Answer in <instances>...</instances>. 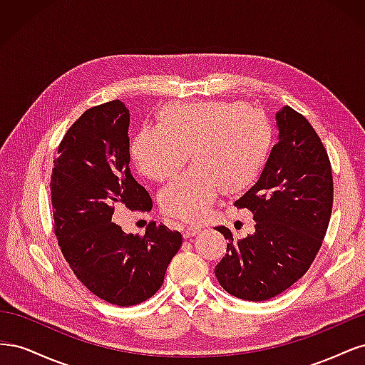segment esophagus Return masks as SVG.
Segmentation results:
<instances>
[{"instance_id":"1","label":"esophagus","mask_w":365,"mask_h":365,"mask_svg":"<svg viewBox=\"0 0 365 365\" xmlns=\"http://www.w3.org/2000/svg\"><path fill=\"white\" fill-rule=\"evenodd\" d=\"M197 231H200V227H195V225H185L182 227V236L184 237H192L195 236Z\"/></svg>"}]
</instances>
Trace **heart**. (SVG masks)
Returning <instances> with one entry per match:
<instances>
[{"label":"heart","instance_id":"obj_1","mask_svg":"<svg viewBox=\"0 0 365 365\" xmlns=\"http://www.w3.org/2000/svg\"><path fill=\"white\" fill-rule=\"evenodd\" d=\"M161 125L140 129L130 157L141 175L164 181L190 157L195 165L160 193L163 212L185 222L207 216L220 190L235 195L257 181L274 145L269 117L240 102L172 103Z\"/></svg>","mask_w":365,"mask_h":365}]
</instances>
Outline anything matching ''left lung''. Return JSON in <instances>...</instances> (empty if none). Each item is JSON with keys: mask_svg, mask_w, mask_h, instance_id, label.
Instances as JSON below:
<instances>
[{"mask_svg": "<svg viewBox=\"0 0 365 365\" xmlns=\"http://www.w3.org/2000/svg\"><path fill=\"white\" fill-rule=\"evenodd\" d=\"M279 143L259 181L235 205L248 208L256 231L235 239L220 225L227 254L215 274L242 300L264 302L302 279L322 248L334 204L332 165L312 125L291 106L275 114Z\"/></svg>", "mask_w": 365, "mask_h": 365, "instance_id": "left-lung-1", "label": "left lung"}]
</instances>
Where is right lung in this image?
Instances as JSON below:
<instances>
[{"mask_svg":"<svg viewBox=\"0 0 365 365\" xmlns=\"http://www.w3.org/2000/svg\"><path fill=\"white\" fill-rule=\"evenodd\" d=\"M129 109L113 101L93 106L63 135L51 170L54 235L74 275L117 306L146 302L164 282L182 236L150 222L126 235L113 219L118 205L150 212L152 197L129 169Z\"/></svg>","mask_w":365,"mask_h":365,"instance_id":"add662e5","label":"right lung"}]
</instances>
